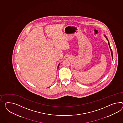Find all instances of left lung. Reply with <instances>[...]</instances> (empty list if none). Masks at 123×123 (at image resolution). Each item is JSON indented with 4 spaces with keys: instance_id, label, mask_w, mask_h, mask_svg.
<instances>
[{
    "instance_id": "8db88e82",
    "label": "left lung",
    "mask_w": 123,
    "mask_h": 123,
    "mask_svg": "<svg viewBox=\"0 0 123 123\" xmlns=\"http://www.w3.org/2000/svg\"><path fill=\"white\" fill-rule=\"evenodd\" d=\"M104 36H105V37H106V38L107 39V41H108V45H109V47H110V49L111 51V56H112V59H113V53H112V49H111V48L110 45V44H109L108 40V39H107V37H106L105 35H104Z\"/></svg>"
}]
</instances>
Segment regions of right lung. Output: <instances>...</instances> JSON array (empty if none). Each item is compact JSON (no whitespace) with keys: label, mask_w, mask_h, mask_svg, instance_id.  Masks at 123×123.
I'll return each mask as SVG.
<instances>
[{"label":"right lung","mask_w":123,"mask_h":123,"mask_svg":"<svg viewBox=\"0 0 123 123\" xmlns=\"http://www.w3.org/2000/svg\"><path fill=\"white\" fill-rule=\"evenodd\" d=\"M59 65H60V64H59V65H58V67H57V69H58V67H59Z\"/></svg>","instance_id":"add662e5"}]
</instances>
